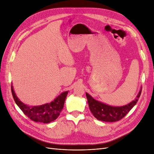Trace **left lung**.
<instances>
[{
    "label": "left lung",
    "instance_id": "left-lung-1",
    "mask_svg": "<svg viewBox=\"0 0 154 154\" xmlns=\"http://www.w3.org/2000/svg\"><path fill=\"white\" fill-rule=\"evenodd\" d=\"M141 94V89L139 91L136 99L129 104L122 106H112L102 103L93 99L88 93H86V96L90 110L97 119L106 122H115L123 118L129 112L137 103Z\"/></svg>",
    "mask_w": 154,
    "mask_h": 154
}]
</instances>
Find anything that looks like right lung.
Segmentation results:
<instances>
[{"label": "right lung", "mask_w": 154, "mask_h": 154, "mask_svg": "<svg viewBox=\"0 0 154 154\" xmlns=\"http://www.w3.org/2000/svg\"><path fill=\"white\" fill-rule=\"evenodd\" d=\"M11 92L16 104L30 119L35 122L49 123L57 119L63 108L68 91L58 96L53 101L40 106H27L21 102L15 94L11 86Z\"/></svg>", "instance_id": "right-lung-1"}]
</instances>
